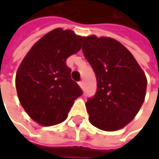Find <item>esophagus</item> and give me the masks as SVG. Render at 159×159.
<instances>
[{"mask_svg": "<svg viewBox=\"0 0 159 159\" xmlns=\"http://www.w3.org/2000/svg\"><path fill=\"white\" fill-rule=\"evenodd\" d=\"M78 84H79V86L82 89L84 88V82H83V81H80L79 83H78Z\"/></svg>", "mask_w": 159, "mask_h": 159, "instance_id": "1", "label": "esophagus"}]
</instances>
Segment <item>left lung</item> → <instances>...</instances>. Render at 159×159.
I'll use <instances>...</instances> for the list:
<instances>
[{
	"label": "left lung",
	"instance_id": "1",
	"mask_svg": "<svg viewBox=\"0 0 159 159\" xmlns=\"http://www.w3.org/2000/svg\"><path fill=\"white\" fill-rule=\"evenodd\" d=\"M83 52L97 77L98 89L85 103L95 127L114 132L130 123L142 107L147 80L133 54L118 40L84 37Z\"/></svg>",
	"mask_w": 159,
	"mask_h": 159
}]
</instances>
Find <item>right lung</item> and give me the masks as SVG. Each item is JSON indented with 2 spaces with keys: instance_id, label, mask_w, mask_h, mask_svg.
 <instances>
[{
  "instance_id": "obj_1",
  "label": "right lung",
  "mask_w": 159,
  "mask_h": 159,
  "mask_svg": "<svg viewBox=\"0 0 159 159\" xmlns=\"http://www.w3.org/2000/svg\"><path fill=\"white\" fill-rule=\"evenodd\" d=\"M83 39L70 29H53L32 46L18 67L19 101L28 116L42 126L65 120L75 100L83 94L66 65L67 58L81 49Z\"/></svg>"
}]
</instances>
